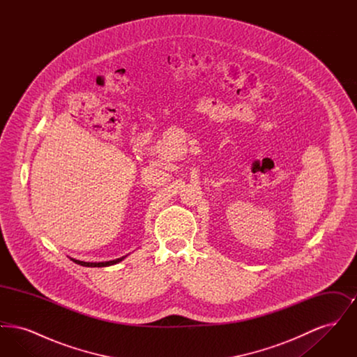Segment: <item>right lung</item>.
Here are the masks:
<instances>
[{"label": "right lung", "mask_w": 357, "mask_h": 357, "mask_svg": "<svg viewBox=\"0 0 357 357\" xmlns=\"http://www.w3.org/2000/svg\"><path fill=\"white\" fill-rule=\"evenodd\" d=\"M127 255H123L120 258L116 259H112V261H102V262H85V261H80V259H76V258H70L75 264L77 265H82V266H86V268H105V266H111V265H115V264H119L120 261H123Z\"/></svg>", "instance_id": "right-lung-1"}]
</instances>
